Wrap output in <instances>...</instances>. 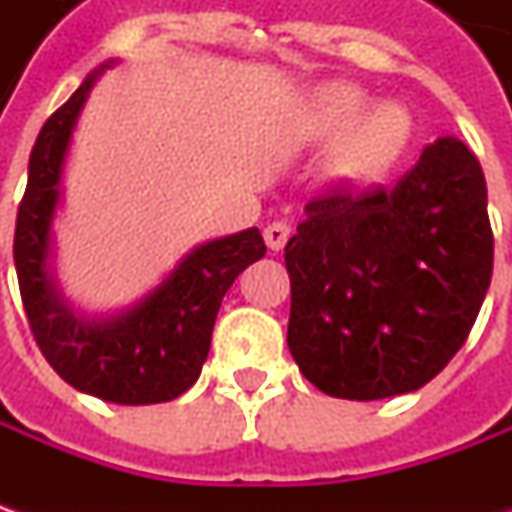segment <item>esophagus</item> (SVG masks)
I'll list each match as a JSON object with an SVG mask.
<instances>
[{"label":"esophagus","mask_w":512,"mask_h":512,"mask_svg":"<svg viewBox=\"0 0 512 512\" xmlns=\"http://www.w3.org/2000/svg\"><path fill=\"white\" fill-rule=\"evenodd\" d=\"M290 239V225L287 222H273L265 227V242L270 250H282Z\"/></svg>","instance_id":"esophagus-1"}]
</instances>
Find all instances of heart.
Segmentation results:
<instances>
[{
  "instance_id": "b5f03b06",
  "label": "heart",
  "mask_w": 512,
  "mask_h": 512,
  "mask_svg": "<svg viewBox=\"0 0 512 512\" xmlns=\"http://www.w3.org/2000/svg\"><path fill=\"white\" fill-rule=\"evenodd\" d=\"M293 136L302 145H330L327 173L347 185L382 182L413 142V116L399 102H370L353 82H322L299 102Z\"/></svg>"
}]
</instances>
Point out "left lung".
Wrapping results in <instances>:
<instances>
[{"label":"left lung","mask_w":512,"mask_h":512,"mask_svg":"<svg viewBox=\"0 0 512 512\" xmlns=\"http://www.w3.org/2000/svg\"><path fill=\"white\" fill-rule=\"evenodd\" d=\"M285 247L287 347L322 393H413L450 362L482 310L493 230L479 159L453 136L390 187H330Z\"/></svg>","instance_id":"1"}]
</instances>
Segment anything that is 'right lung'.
<instances>
[{
    "instance_id": "1",
    "label": "right lung",
    "mask_w": 512,
    "mask_h": 512,
    "mask_svg": "<svg viewBox=\"0 0 512 512\" xmlns=\"http://www.w3.org/2000/svg\"><path fill=\"white\" fill-rule=\"evenodd\" d=\"M108 68L113 62L88 73L36 136L13 262L33 339L70 387L113 404H159L196 384L227 287L267 247L259 227L196 245L148 296L110 316L82 313L62 296L50 265L62 170L90 90Z\"/></svg>"
}]
</instances>
